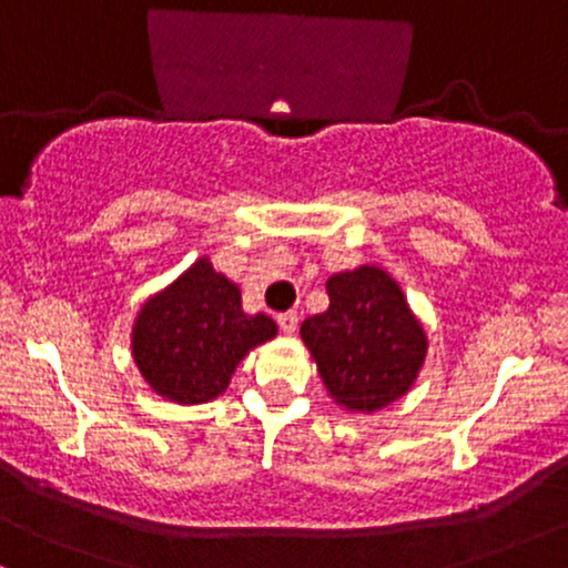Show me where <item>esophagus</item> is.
Masks as SVG:
<instances>
[{"mask_svg": "<svg viewBox=\"0 0 568 568\" xmlns=\"http://www.w3.org/2000/svg\"><path fill=\"white\" fill-rule=\"evenodd\" d=\"M277 323H280V331L283 333H296V327H298V314L296 312H283V314H277Z\"/></svg>", "mask_w": 568, "mask_h": 568, "instance_id": "1", "label": "esophagus"}]
</instances>
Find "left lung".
<instances>
[{
    "instance_id": "8db88e82",
    "label": "left lung",
    "mask_w": 568,
    "mask_h": 568,
    "mask_svg": "<svg viewBox=\"0 0 568 568\" xmlns=\"http://www.w3.org/2000/svg\"><path fill=\"white\" fill-rule=\"evenodd\" d=\"M331 306L302 323L327 396L346 413L373 415L407 396L428 354V338L405 291L375 264L336 272Z\"/></svg>"
}]
</instances>
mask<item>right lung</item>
I'll return each instance as SVG.
<instances>
[{
	"mask_svg": "<svg viewBox=\"0 0 568 568\" xmlns=\"http://www.w3.org/2000/svg\"><path fill=\"white\" fill-rule=\"evenodd\" d=\"M241 298L209 256L145 298L132 325V359L150 392L174 405L227 392L248 352L277 336L275 320L243 312Z\"/></svg>",
	"mask_w": 568,
	"mask_h": 568,
	"instance_id": "add662e5",
	"label": "right lung"
}]
</instances>
